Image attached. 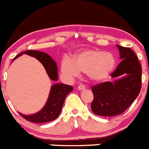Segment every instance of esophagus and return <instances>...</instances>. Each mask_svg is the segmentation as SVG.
Returning <instances> with one entry per match:
<instances>
[{"mask_svg": "<svg viewBox=\"0 0 149 149\" xmlns=\"http://www.w3.org/2000/svg\"><path fill=\"white\" fill-rule=\"evenodd\" d=\"M77 89H78L79 91H82V90H84L85 89V86H84V85H79L78 87H77Z\"/></svg>", "mask_w": 149, "mask_h": 149, "instance_id": "esophagus-1", "label": "esophagus"}]
</instances>
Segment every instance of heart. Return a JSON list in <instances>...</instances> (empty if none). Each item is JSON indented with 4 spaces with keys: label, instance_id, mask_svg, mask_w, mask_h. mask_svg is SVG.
I'll return each instance as SVG.
<instances>
[{
    "label": "heart",
    "instance_id": "1",
    "mask_svg": "<svg viewBox=\"0 0 149 149\" xmlns=\"http://www.w3.org/2000/svg\"><path fill=\"white\" fill-rule=\"evenodd\" d=\"M113 55L98 49H86L74 56L73 61L64 60L62 71L69 77H77L80 72L86 73L88 78L93 82L106 80L115 67Z\"/></svg>",
    "mask_w": 149,
    "mask_h": 149
}]
</instances>
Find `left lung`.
Returning a JSON list of instances; mask_svg holds the SVG:
<instances>
[{
    "instance_id": "obj_1",
    "label": "left lung",
    "mask_w": 149,
    "mask_h": 149,
    "mask_svg": "<svg viewBox=\"0 0 149 149\" xmlns=\"http://www.w3.org/2000/svg\"><path fill=\"white\" fill-rule=\"evenodd\" d=\"M122 62L112 77L114 81L92 87L94 99L91 109L95 115L114 116L125 111L141 89L142 68L138 57L129 48L116 45Z\"/></svg>"
}]
</instances>
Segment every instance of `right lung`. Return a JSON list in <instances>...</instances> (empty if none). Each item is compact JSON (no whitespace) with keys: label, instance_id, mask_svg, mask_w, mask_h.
I'll use <instances>...</instances> for the list:
<instances>
[{"label":"right lung","instance_id":"obj_1","mask_svg":"<svg viewBox=\"0 0 149 149\" xmlns=\"http://www.w3.org/2000/svg\"><path fill=\"white\" fill-rule=\"evenodd\" d=\"M22 54L29 55L39 60L45 68L48 77L54 81L55 84L51 86L48 100L42 110L31 115H24L21 113H18L26 120L36 123H44L55 120L61 112L65 97L73 90V86L56 83V81H58V68L56 62L49 54L39 51L29 50L18 54L13 60H15Z\"/></svg>","mask_w":149,"mask_h":149}]
</instances>
